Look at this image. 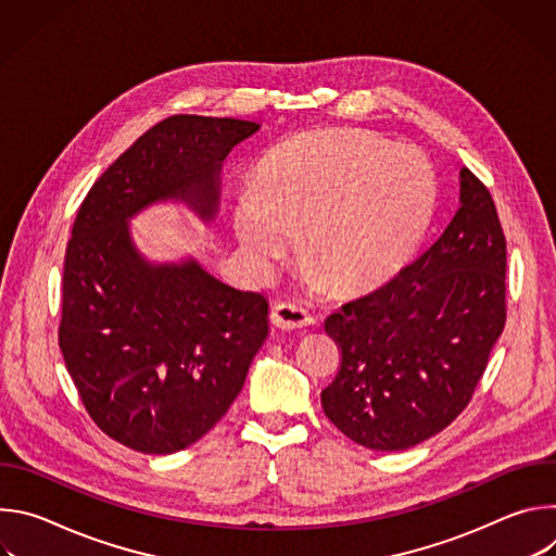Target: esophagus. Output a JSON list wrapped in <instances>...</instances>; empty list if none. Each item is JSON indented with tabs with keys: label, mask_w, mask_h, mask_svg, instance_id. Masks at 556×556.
Here are the masks:
<instances>
[{
	"label": "esophagus",
	"mask_w": 556,
	"mask_h": 556,
	"mask_svg": "<svg viewBox=\"0 0 556 556\" xmlns=\"http://www.w3.org/2000/svg\"><path fill=\"white\" fill-rule=\"evenodd\" d=\"M270 321L279 330H299V328H305V326L314 324L312 314L305 307H301L296 303H290V301H279V303L273 305Z\"/></svg>",
	"instance_id": "34e87169"
}]
</instances>
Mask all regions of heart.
<instances>
[{
  "instance_id": "heart-1",
  "label": "heart",
  "mask_w": 556,
  "mask_h": 556,
  "mask_svg": "<svg viewBox=\"0 0 556 556\" xmlns=\"http://www.w3.org/2000/svg\"><path fill=\"white\" fill-rule=\"evenodd\" d=\"M438 198L429 157L412 144L348 129L277 147L255 187L237 195V242L260 270L275 268L301 237L312 286L339 294L389 279L414 255Z\"/></svg>"
}]
</instances>
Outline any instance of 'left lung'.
Here are the masks:
<instances>
[{
  "label": "left lung",
  "instance_id": "obj_1",
  "mask_svg": "<svg viewBox=\"0 0 556 556\" xmlns=\"http://www.w3.org/2000/svg\"><path fill=\"white\" fill-rule=\"evenodd\" d=\"M506 237L489 189L459 169V208L438 242L326 330L341 369L326 416L371 451H405L468 405L506 321Z\"/></svg>",
  "mask_w": 556,
  "mask_h": 556
}]
</instances>
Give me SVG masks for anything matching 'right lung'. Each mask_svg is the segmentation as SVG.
Returning <instances> with one entry per match:
<instances>
[{"label":"right lung","mask_w":556,"mask_h":556,"mask_svg":"<svg viewBox=\"0 0 556 556\" xmlns=\"http://www.w3.org/2000/svg\"><path fill=\"white\" fill-rule=\"evenodd\" d=\"M260 127L169 116L118 155L76 213L59 348L92 420L134 451L176 453L215 427L268 337V299L224 283L193 255L147 260L131 219L185 204L215 222L226 155Z\"/></svg>","instance_id":"1"}]
</instances>
